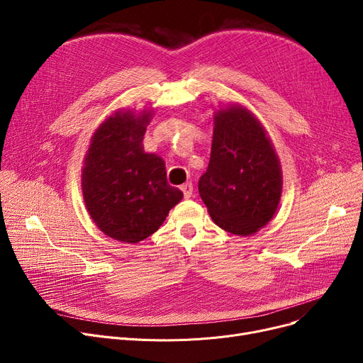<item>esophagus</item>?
I'll use <instances>...</instances> for the list:
<instances>
[{
  "instance_id": "obj_1",
  "label": "esophagus",
  "mask_w": 363,
  "mask_h": 363,
  "mask_svg": "<svg viewBox=\"0 0 363 363\" xmlns=\"http://www.w3.org/2000/svg\"><path fill=\"white\" fill-rule=\"evenodd\" d=\"M181 191L184 193V197L185 199H189L193 196V191H194V186L191 182H186V184H182L181 185Z\"/></svg>"
}]
</instances>
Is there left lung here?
Instances as JSON below:
<instances>
[{
	"instance_id": "8db88e82",
	"label": "left lung",
	"mask_w": 363,
	"mask_h": 363,
	"mask_svg": "<svg viewBox=\"0 0 363 363\" xmlns=\"http://www.w3.org/2000/svg\"><path fill=\"white\" fill-rule=\"evenodd\" d=\"M199 193L213 222L234 235H252L274 218L282 194L281 163L264 126L244 106L213 113L211 160Z\"/></svg>"
}]
</instances>
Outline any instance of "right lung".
I'll return each mask as SVG.
<instances>
[{
    "label": "right lung",
    "instance_id": "obj_1",
    "mask_svg": "<svg viewBox=\"0 0 363 363\" xmlns=\"http://www.w3.org/2000/svg\"><path fill=\"white\" fill-rule=\"evenodd\" d=\"M152 110H118L94 132L82 166L85 207L107 237L135 244L156 233L184 194L166 181L160 156L143 140Z\"/></svg>",
    "mask_w": 363,
    "mask_h": 363
}]
</instances>
